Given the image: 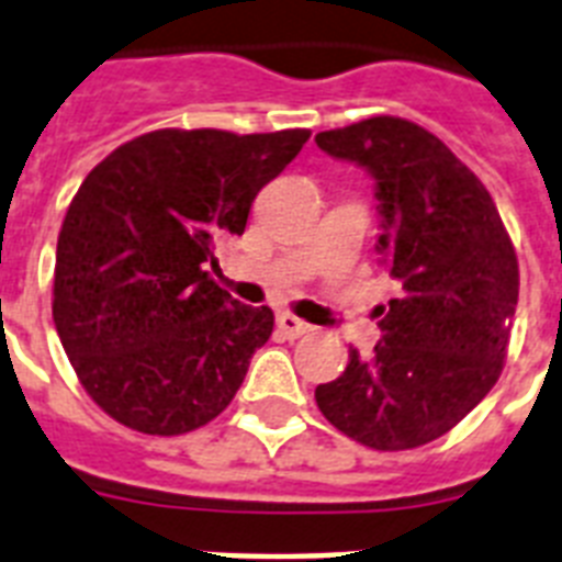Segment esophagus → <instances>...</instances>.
I'll use <instances>...</instances> for the list:
<instances>
[{
	"instance_id": "esophagus-1",
	"label": "esophagus",
	"mask_w": 562,
	"mask_h": 562,
	"mask_svg": "<svg viewBox=\"0 0 562 562\" xmlns=\"http://www.w3.org/2000/svg\"><path fill=\"white\" fill-rule=\"evenodd\" d=\"M277 326H280V331L289 337V340H294V337H303L312 331V326H308V323L300 321V317H294V314H289V312L277 314Z\"/></svg>"
}]
</instances>
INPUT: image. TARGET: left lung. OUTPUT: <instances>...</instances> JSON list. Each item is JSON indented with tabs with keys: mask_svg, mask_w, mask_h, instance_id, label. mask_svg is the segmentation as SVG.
I'll use <instances>...</instances> for the list:
<instances>
[{
	"mask_svg": "<svg viewBox=\"0 0 562 562\" xmlns=\"http://www.w3.org/2000/svg\"><path fill=\"white\" fill-rule=\"evenodd\" d=\"M331 158L375 178L381 266L398 296L378 308L375 358L349 349L317 407L372 450H409L453 430L503 372L519 266L485 184L432 132L369 117L317 135Z\"/></svg>",
	"mask_w": 562,
	"mask_h": 562,
	"instance_id": "1",
	"label": "left lung"
}]
</instances>
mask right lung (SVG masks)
I'll list each match as a JSON object with an SVG mask.
<instances>
[{
    "mask_svg": "<svg viewBox=\"0 0 562 562\" xmlns=\"http://www.w3.org/2000/svg\"><path fill=\"white\" fill-rule=\"evenodd\" d=\"M308 135L155 130L86 176L57 239L54 326L83 390L123 427L181 436L234 401L273 312L241 305L207 266Z\"/></svg>",
    "mask_w": 562,
    "mask_h": 562,
    "instance_id": "right-lung-1",
    "label": "right lung"
}]
</instances>
